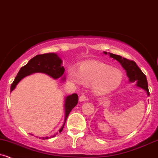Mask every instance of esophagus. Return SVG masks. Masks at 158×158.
<instances>
[{
  "label": "esophagus",
  "mask_w": 158,
  "mask_h": 158,
  "mask_svg": "<svg viewBox=\"0 0 158 158\" xmlns=\"http://www.w3.org/2000/svg\"><path fill=\"white\" fill-rule=\"evenodd\" d=\"M85 100H86V97H85V94H82V95H81L80 97L79 98V101H84Z\"/></svg>",
  "instance_id": "esophagus-1"
}]
</instances>
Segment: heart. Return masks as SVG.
I'll use <instances>...</instances> for the list:
<instances>
[{"label": "heart", "instance_id": "b5f03b06", "mask_svg": "<svg viewBox=\"0 0 158 158\" xmlns=\"http://www.w3.org/2000/svg\"><path fill=\"white\" fill-rule=\"evenodd\" d=\"M68 77L75 84L92 85L93 91L98 94L114 90L123 81L120 70L98 62L86 63L79 69L76 66H70L68 69Z\"/></svg>", "mask_w": 158, "mask_h": 158}]
</instances>
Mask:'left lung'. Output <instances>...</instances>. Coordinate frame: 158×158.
I'll list each match as a JSON object with an SVG mask.
<instances>
[{"label": "left lung", "mask_w": 158, "mask_h": 158, "mask_svg": "<svg viewBox=\"0 0 158 158\" xmlns=\"http://www.w3.org/2000/svg\"><path fill=\"white\" fill-rule=\"evenodd\" d=\"M104 54H109L110 57L117 60L121 66L127 72V76L129 77V80L130 82H134L135 85L139 88H142L147 92L148 96H149L148 85V81L146 79V76L142 73V71L139 69V66L135 64V61L128 60L117 54L107 53L104 51Z\"/></svg>", "instance_id": "1"}]
</instances>
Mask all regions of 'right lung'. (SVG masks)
<instances>
[{
  "label": "right lung",
  "instance_id": "obj_1",
  "mask_svg": "<svg viewBox=\"0 0 158 158\" xmlns=\"http://www.w3.org/2000/svg\"><path fill=\"white\" fill-rule=\"evenodd\" d=\"M64 71H65V69L62 66V60L59 57V56L57 54L48 53V54L36 55L35 57L31 58L26 65L23 66L19 69L17 76H16L14 81L11 85L10 92H12L16 88V85L19 83L23 78L29 76V75L35 73H43L48 75L53 79H57L64 75ZM62 79L64 80L65 78L63 77ZM78 100H79V98H78L77 94H73L66 97L65 103H64L65 117H64V124L60 129L59 132H62L64 125H65L66 119H67L70 111L77 104ZM39 139H41V138H39ZM41 139H48V137H41Z\"/></svg>",
  "mask_w": 158,
  "mask_h": 158
}]
</instances>
